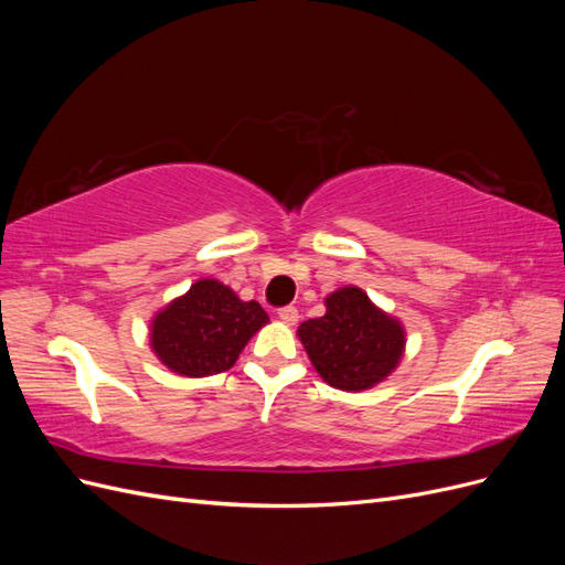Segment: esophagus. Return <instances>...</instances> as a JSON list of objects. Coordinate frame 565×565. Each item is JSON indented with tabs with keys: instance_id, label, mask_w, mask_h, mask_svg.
I'll list each match as a JSON object with an SVG mask.
<instances>
[{
	"instance_id": "obj_1",
	"label": "esophagus",
	"mask_w": 565,
	"mask_h": 565,
	"mask_svg": "<svg viewBox=\"0 0 565 565\" xmlns=\"http://www.w3.org/2000/svg\"><path fill=\"white\" fill-rule=\"evenodd\" d=\"M278 316H280V320H285V322H289V324H295L297 320H299V311H297V306H282V309H278Z\"/></svg>"
}]
</instances>
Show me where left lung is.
Returning a JSON list of instances; mask_svg holds the SVG:
<instances>
[{
  "label": "left lung",
  "mask_w": 565,
  "mask_h": 565,
  "mask_svg": "<svg viewBox=\"0 0 565 565\" xmlns=\"http://www.w3.org/2000/svg\"><path fill=\"white\" fill-rule=\"evenodd\" d=\"M324 306V316L299 324L301 344L320 377L341 391H363L388 377L405 347L401 322L358 287H341Z\"/></svg>",
  "instance_id": "8db88e82"
}]
</instances>
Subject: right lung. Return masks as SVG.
<instances>
[{"label":"right lung","mask_w":565,"mask_h":565,"mask_svg":"<svg viewBox=\"0 0 565 565\" xmlns=\"http://www.w3.org/2000/svg\"><path fill=\"white\" fill-rule=\"evenodd\" d=\"M266 320L256 301H241L218 280H198L152 320V351L185 377H207L231 370Z\"/></svg>","instance_id":"obj_1"}]
</instances>
